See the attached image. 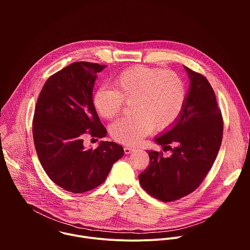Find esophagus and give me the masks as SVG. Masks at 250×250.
<instances>
[{"mask_svg": "<svg viewBox=\"0 0 250 250\" xmlns=\"http://www.w3.org/2000/svg\"><path fill=\"white\" fill-rule=\"evenodd\" d=\"M124 150H125V154H130L131 152L135 151V148H134V147H128V146H125V147L124 148Z\"/></svg>", "mask_w": 250, "mask_h": 250, "instance_id": "1", "label": "esophagus"}]
</instances>
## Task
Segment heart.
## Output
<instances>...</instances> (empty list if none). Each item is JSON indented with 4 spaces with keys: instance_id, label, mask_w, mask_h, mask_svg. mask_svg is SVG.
<instances>
[{
    "instance_id": "heart-1",
    "label": "heart",
    "mask_w": 250,
    "mask_h": 250,
    "mask_svg": "<svg viewBox=\"0 0 250 250\" xmlns=\"http://www.w3.org/2000/svg\"><path fill=\"white\" fill-rule=\"evenodd\" d=\"M115 89L100 87L93 104L104 119L117 117L132 102L131 116L112 125L111 134L120 144L135 146L154 128L171 127L181 117L187 100V87L180 75L159 68L133 66L114 80Z\"/></svg>"
}]
</instances>
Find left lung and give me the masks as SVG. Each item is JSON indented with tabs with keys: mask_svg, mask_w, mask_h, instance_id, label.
I'll return each mask as SVG.
<instances>
[{
	"mask_svg": "<svg viewBox=\"0 0 250 250\" xmlns=\"http://www.w3.org/2000/svg\"><path fill=\"white\" fill-rule=\"evenodd\" d=\"M190 79L181 117L154 140L165 149L147 150L148 167L139 174V183L150 196L172 202L194 192L203 182L219 153L224 123L216 95L207 78L184 66ZM170 144L174 146L171 148Z\"/></svg>",
	"mask_w": 250,
	"mask_h": 250,
	"instance_id": "left-lung-1",
	"label": "left lung"
}]
</instances>
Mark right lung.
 Returning <instances> with one entry per match:
<instances>
[{
	"mask_svg": "<svg viewBox=\"0 0 250 250\" xmlns=\"http://www.w3.org/2000/svg\"><path fill=\"white\" fill-rule=\"evenodd\" d=\"M104 67L85 61L68 65L47 79L35 106L32 135L41 164L57 186L71 193L100 186L125 153L113 141H101L96 149L83 146L87 132L106 135L93 104L97 73Z\"/></svg>",
	"mask_w": 250,
	"mask_h": 250,
	"instance_id": "1",
	"label": "right lung"
}]
</instances>
